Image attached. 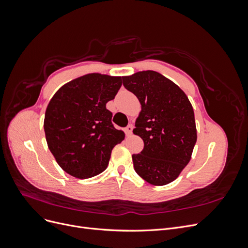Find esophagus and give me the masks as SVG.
<instances>
[{
  "instance_id": "esophagus-1",
  "label": "esophagus",
  "mask_w": 248,
  "mask_h": 248,
  "mask_svg": "<svg viewBox=\"0 0 248 248\" xmlns=\"http://www.w3.org/2000/svg\"><path fill=\"white\" fill-rule=\"evenodd\" d=\"M132 129H133V126H132L131 124L126 127V128H125V132H126L127 136H130V134L132 133Z\"/></svg>"
}]
</instances>
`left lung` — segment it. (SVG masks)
Masks as SVG:
<instances>
[{
  "instance_id": "left-lung-1",
  "label": "left lung",
  "mask_w": 248,
  "mask_h": 248,
  "mask_svg": "<svg viewBox=\"0 0 248 248\" xmlns=\"http://www.w3.org/2000/svg\"><path fill=\"white\" fill-rule=\"evenodd\" d=\"M122 78L141 107L132 132L144 140V149L132 155L134 170L150 184L167 185L188 164L197 142L191 103L174 81L156 71Z\"/></svg>"
}]
</instances>
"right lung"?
<instances>
[{
	"instance_id": "1",
	"label": "right lung",
	"mask_w": 248,
	"mask_h": 248,
	"mask_svg": "<svg viewBox=\"0 0 248 248\" xmlns=\"http://www.w3.org/2000/svg\"><path fill=\"white\" fill-rule=\"evenodd\" d=\"M121 86V77L89 73L68 81L52 96L44 132L51 154L67 174L88 179L108 168L112 149L125 139L107 109Z\"/></svg>"
}]
</instances>
